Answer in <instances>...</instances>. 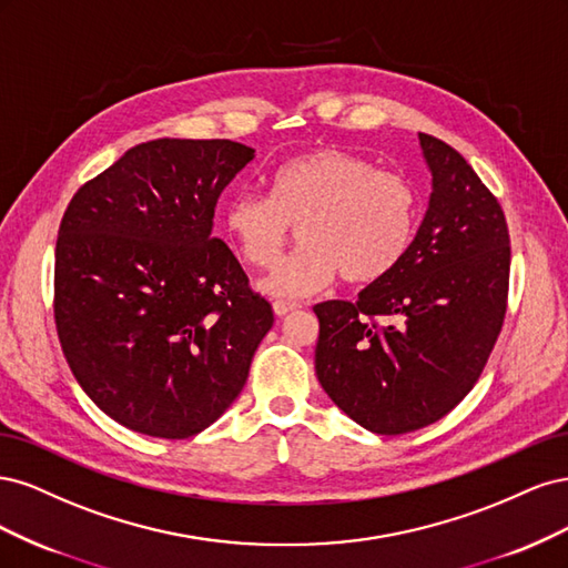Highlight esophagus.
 Masks as SVG:
<instances>
[{
	"instance_id": "obj_1",
	"label": "esophagus",
	"mask_w": 568,
	"mask_h": 568,
	"mask_svg": "<svg viewBox=\"0 0 568 568\" xmlns=\"http://www.w3.org/2000/svg\"><path fill=\"white\" fill-rule=\"evenodd\" d=\"M274 315H277V317H286L288 313H296L298 311V303H288V301H274Z\"/></svg>"
}]
</instances>
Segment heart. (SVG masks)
I'll return each instance as SVG.
<instances>
[{"instance_id":"1","label":"heart","mask_w":568,"mask_h":568,"mask_svg":"<svg viewBox=\"0 0 568 568\" xmlns=\"http://www.w3.org/2000/svg\"><path fill=\"white\" fill-rule=\"evenodd\" d=\"M222 225L251 267L270 270L301 227V248L261 282L277 298H303L343 282H382L412 248L419 227V194L398 173L365 156L317 149L284 161L270 175V199L236 194Z\"/></svg>"}]
</instances>
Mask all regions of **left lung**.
Here are the masks:
<instances>
[{"label": "left lung", "instance_id": "8db88e82", "mask_svg": "<svg viewBox=\"0 0 568 568\" xmlns=\"http://www.w3.org/2000/svg\"><path fill=\"white\" fill-rule=\"evenodd\" d=\"M434 192L405 261L357 301H326L315 372L372 434L398 436L462 403L500 336L509 291L503 205L462 153L419 132Z\"/></svg>", "mask_w": 568, "mask_h": 568}]
</instances>
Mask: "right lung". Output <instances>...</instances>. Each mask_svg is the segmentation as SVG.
<instances>
[{
    "label": "right lung",
    "mask_w": 568,
    "mask_h": 568,
    "mask_svg": "<svg viewBox=\"0 0 568 568\" xmlns=\"http://www.w3.org/2000/svg\"><path fill=\"white\" fill-rule=\"evenodd\" d=\"M255 156L230 140L136 144L63 213L54 320L82 390L136 434L182 440L242 393L272 305L213 236L215 203Z\"/></svg>",
    "instance_id": "1"
}]
</instances>
